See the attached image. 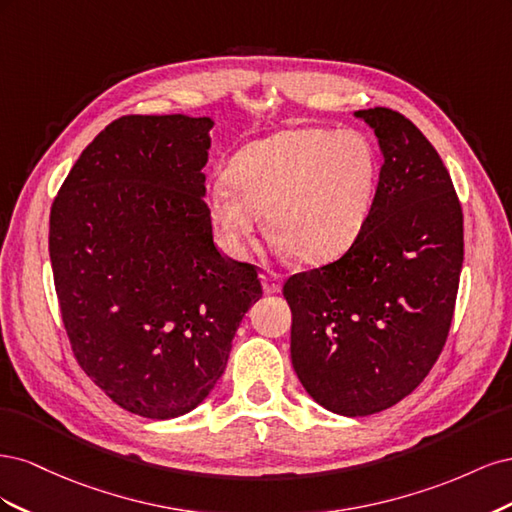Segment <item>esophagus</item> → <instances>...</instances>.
Masks as SVG:
<instances>
[{"instance_id":"obj_1","label":"esophagus","mask_w":512,"mask_h":512,"mask_svg":"<svg viewBox=\"0 0 512 512\" xmlns=\"http://www.w3.org/2000/svg\"><path fill=\"white\" fill-rule=\"evenodd\" d=\"M262 286H265L267 292H280L282 290L280 275L273 273V271H265V273H262Z\"/></svg>"}]
</instances>
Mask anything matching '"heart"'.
I'll list each match as a JSON object with an SVG mask.
<instances>
[{"label": "heart", "mask_w": 512, "mask_h": 512, "mask_svg": "<svg viewBox=\"0 0 512 512\" xmlns=\"http://www.w3.org/2000/svg\"><path fill=\"white\" fill-rule=\"evenodd\" d=\"M380 156L354 128H301L237 151L207 192L209 218L230 254H243L260 222L303 262H327L361 235L374 207Z\"/></svg>", "instance_id": "heart-1"}]
</instances>
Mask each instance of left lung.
I'll return each instance as SVG.
<instances>
[{
	"label": "left lung",
	"mask_w": 512,
	"mask_h": 512,
	"mask_svg": "<svg viewBox=\"0 0 512 512\" xmlns=\"http://www.w3.org/2000/svg\"><path fill=\"white\" fill-rule=\"evenodd\" d=\"M384 164L350 250L290 275V356L305 391L344 416L395 406L446 344L463 265V213L438 151L391 108L359 111Z\"/></svg>",
	"instance_id": "8db88e82"
}]
</instances>
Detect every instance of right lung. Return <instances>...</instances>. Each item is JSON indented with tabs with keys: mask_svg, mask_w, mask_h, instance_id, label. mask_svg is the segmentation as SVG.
I'll list each match as a JSON object with an SVG mask.
<instances>
[{
	"mask_svg": "<svg viewBox=\"0 0 512 512\" xmlns=\"http://www.w3.org/2000/svg\"><path fill=\"white\" fill-rule=\"evenodd\" d=\"M209 117L123 115L91 141L51 205L49 252L76 363L145 418L194 410L262 297L258 271L213 243Z\"/></svg>",
	"mask_w": 512,
	"mask_h": 512,
	"instance_id": "1",
	"label": "right lung"
}]
</instances>
